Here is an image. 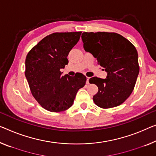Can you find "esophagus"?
I'll use <instances>...</instances> for the list:
<instances>
[{
    "label": "esophagus",
    "instance_id": "34e87169",
    "mask_svg": "<svg viewBox=\"0 0 156 156\" xmlns=\"http://www.w3.org/2000/svg\"><path fill=\"white\" fill-rule=\"evenodd\" d=\"M89 79H90V77H86V83H87V84H88V83H89Z\"/></svg>",
    "mask_w": 156,
    "mask_h": 156
}]
</instances>
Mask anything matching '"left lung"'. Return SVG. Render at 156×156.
<instances>
[{
	"label": "left lung",
	"mask_w": 156,
	"mask_h": 156,
	"mask_svg": "<svg viewBox=\"0 0 156 156\" xmlns=\"http://www.w3.org/2000/svg\"><path fill=\"white\" fill-rule=\"evenodd\" d=\"M81 39L85 51L107 73L106 79L94 76L89 80L98 87L93 97L95 104L104 109L121 105L133 92L140 72L136 48L116 33L84 32Z\"/></svg>",
	"instance_id": "left-lung-1"
}]
</instances>
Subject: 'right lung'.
<instances>
[{
	"label": "right lung",
	"mask_w": 156,
	"mask_h": 156,
	"mask_svg": "<svg viewBox=\"0 0 156 156\" xmlns=\"http://www.w3.org/2000/svg\"><path fill=\"white\" fill-rule=\"evenodd\" d=\"M81 32L54 33L43 38L26 56L25 75L31 93L43 108L51 112H63L73 105L86 77L61 76L68 65L69 52L78 42Z\"/></svg>",
	"instance_id": "add662e5"
}]
</instances>
